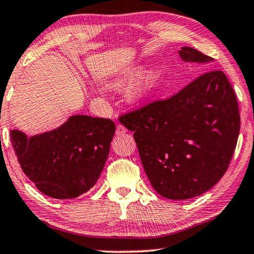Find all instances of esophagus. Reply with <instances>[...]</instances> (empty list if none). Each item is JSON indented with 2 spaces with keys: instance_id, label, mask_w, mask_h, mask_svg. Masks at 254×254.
<instances>
[{
  "instance_id": "1",
  "label": "esophagus",
  "mask_w": 254,
  "mask_h": 254,
  "mask_svg": "<svg viewBox=\"0 0 254 254\" xmlns=\"http://www.w3.org/2000/svg\"><path fill=\"white\" fill-rule=\"evenodd\" d=\"M116 133L117 135H124L125 133H127V129L123 126V125H118Z\"/></svg>"
}]
</instances>
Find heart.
Masks as SVG:
<instances>
[{
    "instance_id": "1",
    "label": "heart",
    "mask_w": 254,
    "mask_h": 254,
    "mask_svg": "<svg viewBox=\"0 0 254 254\" xmlns=\"http://www.w3.org/2000/svg\"><path fill=\"white\" fill-rule=\"evenodd\" d=\"M162 77L163 70L161 68L147 71L144 64H138L114 79L112 86L118 90H125L133 86V88L128 92L127 100L130 105L137 106L147 102L157 91Z\"/></svg>"
}]
</instances>
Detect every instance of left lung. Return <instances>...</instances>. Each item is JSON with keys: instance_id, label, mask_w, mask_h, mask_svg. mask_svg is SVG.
<instances>
[{"instance_id": "1", "label": "left lung", "mask_w": 254, "mask_h": 254, "mask_svg": "<svg viewBox=\"0 0 254 254\" xmlns=\"http://www.w3.org/2000/svg\"><path fill=\"white\" fill-rule=\"evenodd\" d=\"M186 64L208 67L213 59L182 47ZM208 70V68H204ZM134 131L151 186L170 200H187L209 190L227 171L241 127L237 98L224 72L209 70L170 99L120 118Z\"/></svg>"}]
</instances>
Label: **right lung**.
Listing matches in <instances>:
<instances>
[{
	"label": "right lung",
	"mask_w": 254,
	"mask_h": 254,
	"mask_svg": "<svg viewBox=\"0 0 254 254\" xmlns=\"http://www.w3.org/2000/svg\"><path fill=\"white\" fill-rule=\"evenodd\" d=\"M116 133L112 120L71 116L61 126L32 136L10 131L23 172L53 199H75L98 180Z\"/></svg>",
	"instance_id": "obj_1"
}]
</instances>
